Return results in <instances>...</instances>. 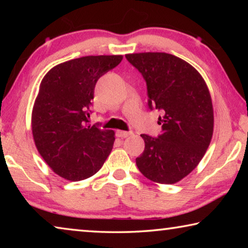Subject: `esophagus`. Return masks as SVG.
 I'll return each mask as SVG.
<instances>
[{
	"instance_id": "esophagus-1",
	"label": "esophagus",
	"mask_w": 248,
	"mask_h": 248,
	"mask_svg": "<svg viewBox=\"0 0 248 248\" xmlns=\"http://www.w3.org/2000/svg\"><path fill=\"white\" fill-rule=\"evenodd\" d=\"M116 134L118 138H127L129 136H131L132 132L131 131H123V130H117Z\"/></svg>"
}]
</instances>
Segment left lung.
I'll list each match as a JSON object with an SVG mask.
<instances>
[{
  "mask_svg": "<svg viewBox=\"0 0 248 248\" xmlns=\"http://www.w3.org/2000/svg\"><path fill=\"white\" fill-rule=\"evenodd\" d=\"M148 87L149 107L162 111L157 138L141 134L145 148L139 170L158 184H175L202 159L213 134V107L207 84L194 66L165 52L125 54Z\"/></svg>",
  "mask_w": 248,
  "mask_h": 248,
  "instance_id": "1",
  "label": "left lung"
}]
</instances>
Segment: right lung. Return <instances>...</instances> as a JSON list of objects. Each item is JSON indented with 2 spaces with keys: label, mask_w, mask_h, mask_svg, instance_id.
I'll list each match as a JSON object with an SVG mask.
<instances>
[{
  "label": "right lung",
  "mask_w": 248,
  "mask_h": 248,
  "mask_svg": "<svg viewBox=\"0 0 248 248\" xmlns=\"http://www.w3.org/2000/svg\"><path fill=\"white\" fill-rule=\"evenodd\" d=\"M123 56H87L60 63L45 75L31 114L36 148L60 177L78 182L102 169L115 142L114 130L90 124L98 78Z\"/></svg>",
  "instance_id": "add662e5"
}]
</instances>
